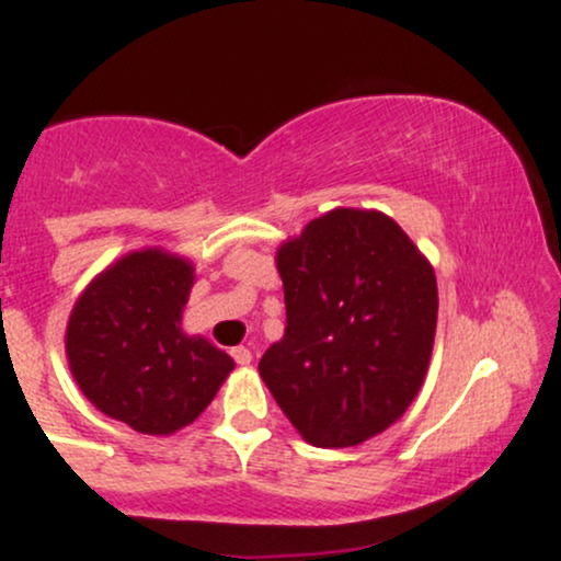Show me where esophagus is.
<instances>
[{
    "mask_svg": "<svg viewBox=\"0 0 561 561\" xmlns=\"http://www.w3.org/2000/svg\"><path fill=\"white\" fill-rule=\"evenodd\" d=\"M231 356H234V362L240 364V366H250L253 364V351H250V347H234V351H231Z\"/></svg>",
    "mask_w": 561,
    "mask_h": 561,
    "instance_id": "34e87169",
    "label": "esophagus"
}]
</instances>
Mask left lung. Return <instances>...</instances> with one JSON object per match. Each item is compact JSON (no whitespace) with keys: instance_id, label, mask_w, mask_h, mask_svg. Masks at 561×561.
Segmentation results:
<instances>
[{"instance_id":"left-lung-1","label":"left lung","mask_w":561,"mask_h":561,"mask_svg":"<svg viewBox=\"0 0 561 561\" xmlns=\"http://www.w3.org/2000/svg\"><path fill=\"white\" fill-rule=\"evenodd\" d=\"M287 327L259 371L302 440L351 448L396 424L433 356V263L379 210L334 208L276 250Z\"/></svg>"}]
</instances>
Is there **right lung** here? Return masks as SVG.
Returning a JSON list of instances; mask_svg holds the SVG:
<instances>
[{
    "instance_id": "add662e5",
    "label": "right lung",
    "mask_w": 561,
    "mask_h": 561,
    "mask_svg": "<svg viewBox=\"0 0 561 561\" xmlns=\"http://www.w3.org/2000/svg\"><path fill=\"white\" fill-rule=\"evenodd\" d=\"M195 266L163 248L126 253L89 282L66 327L70 375L102 414L173 435L208 409L234 358L182 330Z\"/></svg>"
}]
</instances>
